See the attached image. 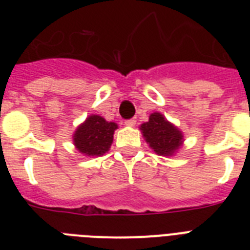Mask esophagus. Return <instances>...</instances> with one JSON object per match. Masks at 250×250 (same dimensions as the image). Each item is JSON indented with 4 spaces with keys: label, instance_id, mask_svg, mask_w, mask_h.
<instances>
[{
    "label": "esophagus",
    "instance_id": "esophagus-1",
    "mask_svg": "<svg viewBox=\"0 0 250 250\" xmlns=\"http://www.w3.org/2000/svg\"><path fill=\"white\" fill-rule=\"evenodd\" d=\"M135 124H136L135 119H129V120L125 121V125H126V126H135Z\"/></svg>",
    "mask_w": 250,
    "mask_h": 250
}]
</instances>
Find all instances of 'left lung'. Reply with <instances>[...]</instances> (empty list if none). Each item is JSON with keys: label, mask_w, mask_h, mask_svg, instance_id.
<instances>
[{"label": "left lung", "mask_w": 250, "mask_h": 250, "mask_svg": "<svg viewBox=\"0 0 250 250\" xmlns=\"http://www.w3.org/2000/svg\"><path fill=\"white\" fill-rule=\"evenodd\" d=\"M140 130L149 146L161 156L174 155L184 141L183 132L160 112L150 115L149 121L141 124Z\"/></svg>", "instance_id": "left-lung-1"}]
</instances>
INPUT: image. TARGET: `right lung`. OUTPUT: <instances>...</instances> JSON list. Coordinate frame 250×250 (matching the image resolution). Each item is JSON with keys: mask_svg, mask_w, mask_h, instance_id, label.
<instances>
[{"mask_svg": "<svg viewBox=\"0 0 250 250\" xmlns=\"http://www.w3.org/2000/svg\"><path fill=\"white\" fill-rule=\"evenodd\" d=\"M118 125L99 115H90L74 134V145L86 156H101L109 151Z\"/></svg>", "mask_w": 250, "mask_h": 250, "instance_id": "right-lung-1", "label": "right lung"}]
</instances>
